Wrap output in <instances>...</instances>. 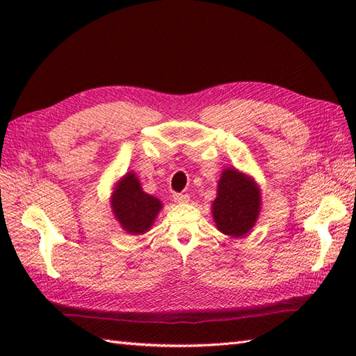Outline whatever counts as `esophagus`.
I'll use <instances>...</instances> for the list:
<instances>
[{
  "instance_id": "34e87169",
  "label": "esophagus",
  "mask_w": 356,
  "mask_h": 356,
  "mask_svg": "<svg viewBox=\"0 0 356 356\" xmlns=\"http://www.w3.org/2000/svg\"><path fill=\"white\" fill-rule=\"evenodd\" d=\"M172 199L176 203H186L188 200H190V197H188L186 194H174Z\"/></svg>"
}]
</instances>
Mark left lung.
Instances as JSON below:
<instances>
[{
    "label": "left lung",
    "mask_w": 356,
    "mask_h": 356,
    "mask_svg": "<svg viewBox=\"0 0 356 356\" xmlns=\"http://www.w3.org/2000/svg\"><path fill=\"white\" fill-rule=\"evenodd\" d=\"M211 207L218 231L234 238L245 237L259 220L261 190L249 174L228 166L220 174L217 197Z\"/></svg>",
    "instance_id": "8db88e82"
}]
</instances>
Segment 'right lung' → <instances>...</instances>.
Returning a JSON list of instances; mask_svg holds the SVG:
<instances>
[{
    "label": "right lung",
    "instance_id": "add662e5",
    "mask_svg": "<svg viewBox=\"0 0 356 356\" xmlns=\"http://www.w3.org/2000/svg\"><path fill=\"white\" fill-rule=\"evenodd\" d=\"M110 205L120 228L131 236L148 232L163 208L161 200L142 190L134 171L125 172L113 186Z\"/></svg>",
    "mask_w": 356,
    "mask_h": 356
}]
</instances>
